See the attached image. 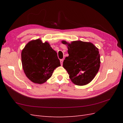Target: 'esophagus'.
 Instances as JSON below:
<instances>
[{"instance_id":"esophagus-1","label":"esophagus","mask_w":123,"mask_h":123,"mask_svg":"<svg viewBox=\"0 0 123 123\" xmlns=\"http://www.w3.org/2000/svg\"><path fill=\"white\" fill-rule=\"evenodd\" d=\"M63 59H61V60H60V62H61V66L62 65V64H63Z\"/></svg>"}]
</instances>
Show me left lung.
I'll list each match as a JSON object with an SVG mask.
<instances>
[{
  "mask_svg": "<svg viewBox=\"0 0 123 123\" xmlns=\"http://www.w3.org/2000/svg\"><path fill=\"white\" fill-rule=\"evenodd\" d=\"M62 43L68 47L69 56L63 67L69 74L71 81L77 86H85L92 81L97 74L100 66L99 49L91 42L81 41H66Z\"/></svg>",
  "mask_w": 123,
  "mask_h": 123,
  "instance_id": "8db88e82",
  "label": "left lung"
}]
</instances>
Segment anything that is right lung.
<instances>
[{
  "instance_id": "add662e5",
  "label": "right lung",
  "mask_w": 123,
  "mask_h": 123,
  "mask_svg": "<svg viewBox=\"0 0 123 123\" xmlns=\"http://www.w3.org/2000/svg\"><path fill=\"white\" fill-rule=\"evenodd\" d=\"M23 70L26 77L35 83L42 84L52 76L60 61L57 53L49 44L41 39L30 41L21 54Z\"/></svg>"
}]
</instances>
